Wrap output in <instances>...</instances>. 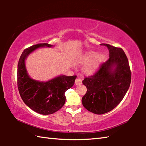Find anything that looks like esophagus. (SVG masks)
Wrapping results in <instances>:
<instances>
[{
  "instance_id": "1",
  "label": "esophagus",
  "mask_w": 146,
  "mask_h": 146,
  "mask_svg": "<svg viewBox=\"0 0 146 146\" xmlns=\"http://www.w3.org/2000/svg\"><path fill=\"white\" fill-rule=\"evenodd\" d=\"M75 85H76V86H80V85L82 84V80H81L80 78H76V79H75Z\"/></svg>"
}]
</instances>
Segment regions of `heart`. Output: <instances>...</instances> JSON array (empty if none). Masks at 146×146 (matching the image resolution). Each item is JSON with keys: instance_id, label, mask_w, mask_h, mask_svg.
Wrapping results in <instances>:
<instances>
[{"instance_id": "obj_1", "label": "heart", "mask_w": 146, "mask_h": 146, "mask_svg": "<svg viewBox=\"0 0 146 146\" xmlns=\"http://www.w3.org/2000/svg\"><path fill=\"white\" fill-rule=\"evenodd\" d=\"M106 60V56L104 54H98L95 51H90L80 56L79 61L82 64H86L83 71L87 75H91Z\"/></svg>"}]
</instances>
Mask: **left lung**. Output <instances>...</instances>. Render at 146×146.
Here are the masks:
<instances>
[{
  "label": "left lung",
  "mask_w": 146,
  "mask_h": 146,
  "mask_svg": "<svg viewBox=\"0 0 146 146\" xmlns=\"http://www.w3.org/2000/svg\"><path fill=\"white\" fill-rule=\"evenodd\" d=\"M102 45L107 46L110 58L93 75L82 81L87 88L82 104L89 111L97 115L117 107L126 94L131 79L129 62L123 49L107 44Z\"/></svg>",
  "instance_id": "8db88e82"
}]
</instances>
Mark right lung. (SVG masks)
<instances>
[{
	"instance_id": "add662e5",
	"label": "right lung",
	"mask_w": 146,
	"mask_h": 146,
	"mask_svg": "<svg viewBox=\"0 0 146 146\" xmlns=\"http://www.w3.org/2000/svg\"><path fill=\"white\" fill-rule=\"evenodd\" d=\"M52 46L42 43L25 49L19 58L17 68V86L22 99L34 111L45 115L53 114L64 105V94L73 86L76 78V75H60L47 82H40L28 75L25 65L27 56L38 48Z\"/></svg>"
}]
</instances>
